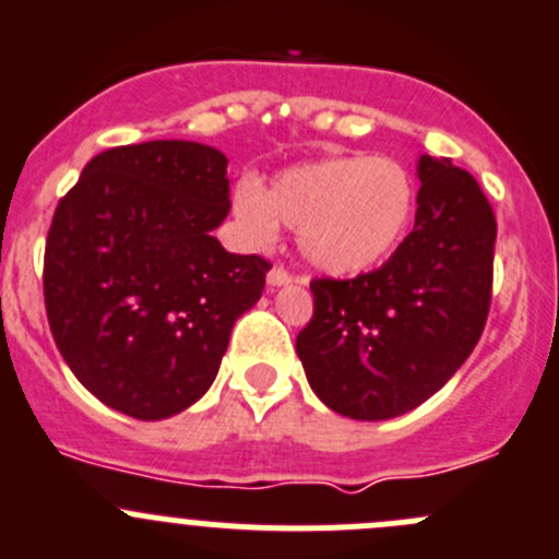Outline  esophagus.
<instances>
[{"label":"esophagus","instance_id":"obj_1","mask_svg":"<svg viewBox=\"0 0 559 559\" xmlns=\"http://www.w3.org/2000/svg\"><path fill=\"white\" fill-rule=\"evenodd\" d=\"M296 276L290 274L288 269H283V265H274V269L269 271V285L271 288H280V285H288V283H294Z\"/></svg>","mask_w":559,"mask_h":559}]
</instances>
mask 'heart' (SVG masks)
<instances>
[{"instance_id":"heart-1","label":"heart","mask_w":559,"mask_h":559,"mask_svg":"<svg viewBox=\"0 0 559 559\" xmlns=\"http://www.w3.org/2000/svg\"><path fill=\"white\" fill-rule=\"evenodd\" d=\"M414 200L412 175L395 158L334 156L285 169L269 191L243 180L233 209L252 241H271L283 222L299 230L307 263L350 276L392 254L406 236Z\"/></svg>"}]
</instances>
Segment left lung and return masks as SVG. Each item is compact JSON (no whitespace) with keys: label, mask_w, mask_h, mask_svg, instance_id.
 I'll list each match as a JSON object with an SVG mask.
<instances>
[{"label":"left lung","mask_w":559,"mask_h":559,"mask_svg":"<svg viewBox=\"0 0 559 559\" xmlns=\"http://www.w3.org/2000/svg\"><path fill=\"white\" fill-rule=\"evenodd\" d=\"M414 230L381 269L312 280L296 337L312 392L350 419H390L442 390L486 329L497 216L480 183L423 156Z\"/></svg>","instance_id":"1"}]
</instances>
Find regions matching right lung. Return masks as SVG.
Segmentation results:
<instances>
[{
    "mask_svg": "<svg viewBox=\"0 0 559 559\" xmlns=\"http://www.w3.org/2000/svg\"><path fill=\"white\" fill-rule=\"evenodd\" d=\"M227 211L225 153L183 140L109 147L60 200L44 254L46 316L100 403L164 419L214 384L233 323L271 269L211 236Z\"/></svg>",
    "mask_w": 559,
    "mask_h": 559,
    "instance_id": "obj_1",
    "label": "right lung"
}]
</instances>
